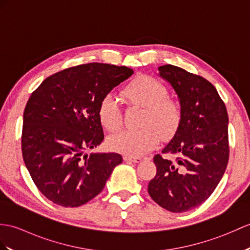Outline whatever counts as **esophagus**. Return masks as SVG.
<instances>
[{"label":"esophagus","mask_w":250,"mask_h":250,"mask_svg":"<svg viewBox=\"0 0 250 250\" xmlns=\"http://www.w3.org/2000/svg\"><path fill=\"white\" fill-rule=\"evenodd\" d=\"M124 160L125 162H132V163H139V162H142L141 158H137V156H124Z\"/></svg>","instance_id":"esophagus-1"}]
</instances>
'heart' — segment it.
I'll list each match as a JSON object with an SVG mask.
<instances>
[{"mask_svg": "<svg viewBox=\"0 0 250 250\" xmlns=\"http://www.w3.org/2000/svg\"><path fill=\"white\" fill-rule=\"evenodd\" d=\"M123 97L129 104L143 106L145 111L139 129H125L108 138L114 151L130 156L144 155L153 150L161 139L169 138L178 131L182 120V107L176 98L168 95L167 87L150 75H139L127 83ZM99 120L107 131L123 124V111L114 95L104 97L98 109Z\"/></svg>", "mask_w": 250, "mask_h": 250, "instance_id": "obj_1", "label": "heart"}]
</instances>
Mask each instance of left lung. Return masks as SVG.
<instances>
[{
    "instance_id": "left-lung-1",
    "label": "left lung",
    "mask_w": 250,
    "mask_h": 250,
    "mask_svg": "<svg viewBox=\"0 0 250 250\" xmlns=\"http://www.w3.org/2000/svg\"><path fill=\"white\" fill-rule=\"evenodd\" d=\"M160 75L179 97L182 120L163 154L153 162L156 175L148 184L150 197L162 208L182 213L200 206L222 180L229 161L228 113L215 87L205 78L165 65Z\"/></svg>"
}]
</instances>
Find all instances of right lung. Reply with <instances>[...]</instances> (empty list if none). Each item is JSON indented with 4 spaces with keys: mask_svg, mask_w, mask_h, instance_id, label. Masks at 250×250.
<instances>
[{
    "mask_svg": "<svg viewBox=\"0 0 250 250\" xmlns=\"http://www.w3.org/2000/svg\"><path fill=\"white\" fill-rule=\"evenodd\" d=\"M133 69L90 62L50 75L35 89L23 113L22 156L45 198L65 208L80 207L101 193L118 153H91L104 139L98 109Z\"/></svg>",
    "mask_w": 250,
    "mask_h": 250,
    "instance_id": "right-lung-1",
    "label": "right lung"
}]
</instances>
